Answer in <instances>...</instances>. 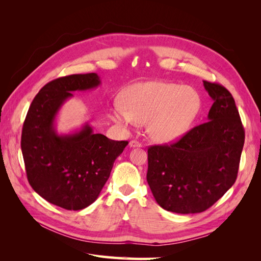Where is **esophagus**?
I'll use <instances>...</instances> for the list:
<instances>
[{"label":"esophagus","instance_id":"34e87169","mask_svg":"<svg viewBox=\"0 0 261 261\" xmlns=\"http://www.w3.org/2000/svg\"><path fill=\"white\" fill-rule=\"evenodd\" d=\"M141 146H143V145H141L139 141H137V140H130L129 141V147L130 148H139Z\"/></svg>","mask_w":261,"mask_h":261}]
</instances>
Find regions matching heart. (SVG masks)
<instances>
[{"instance_id": "b5f03b06", "label": "heart", "mask_w": 261, "mask_h": 261, "mask_svg": "<svg viewBox=\"0 0 261 261\" xmlns=\"http://www.w3.org/2000/svg\"><path fill=\"white\" fill-rule=\"evenodd\" d=\"M123 102H116L110 117L123 127L147 123L155 143L171 144L189 128L200 109V98L191 87L163 82L139 83L128 87Z\"/></svg>"}]
</instances>
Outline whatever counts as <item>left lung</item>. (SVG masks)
Instances as JSON below:
<instances>
[{
	"label": "left lung",
	"instance_id": "obj_1",
	"mask_svg": "<svg viewBox=\"0 0 261 261\" xmlns=\"http://www.w3.org/2000/svg\"><path fill=\"white\" fill-rule=\"evenodd\" d=\"M213 100L208 121L176 143L148 149L147 181L163 209L188 215L210 208L235 183L245 132L226 88L203 81Z\"/></svg>",
	"mask_w": 261,
	"mask_h": 261
}]
</instances>
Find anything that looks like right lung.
I'll list each match as a JSON object with an SVG mask.
<instances>
[{"mask_svg":"<svg viewBox=\"0 0 261 261\" xmlns=\"http://www.w3.org/2000/svg\"><path fill=\"white\" fill-rule=\"evenodd\" d=\"M100 84L96 73L54 80L38 92L23 122L20 145L29 184L46 201L66 210H82L98 198L128 144L94 134L88 124L65 135L55 129V117L72 92Z\"/></svg>","mask_w":261,"mask_h":261,"instance_id":"1","label":"right lung"}]
</instances>
